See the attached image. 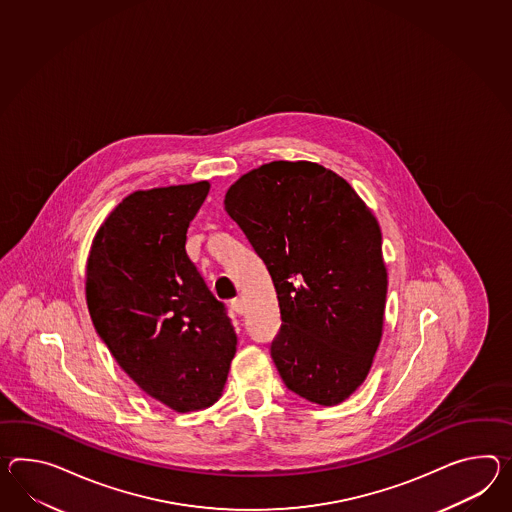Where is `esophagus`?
I'll return each mask as SVG.
<instances>
[{
  "label": "esophagus",
  "mask_w": 512,
  "mask_h": 512,
  "mask_svg": "<svg viewBox=\"0 0 512 512\" xmlns=\"http://www.w3.org/2000/svg\"><path fill=\"white\" fill-rule=\"evenodd\" d=\"M231 309L237 312V314H242V312L246 311L244 300H242V298H235V300H231Z\"/></svg>",
  "instance_id": "34e87169"
}]
</instances>
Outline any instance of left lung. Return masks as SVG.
<instances>
[{"label": "left lung", "instance_id": "1", "mask_svg": "<svg viewBox=\"0 0 512 512\" xmlns=\"http://www.w3.org/2000/svg\"><path fill=\"white\" fill-rule=\"evenodd\" d=\"M225 211L272 275L283 324L270 353L283 383L318 405L349 398L383 333L388 281L374 214L340 175L307 161L242 175Z\"/></svg>", "mask_w": 512, "mask_h": 512}]
</instances>
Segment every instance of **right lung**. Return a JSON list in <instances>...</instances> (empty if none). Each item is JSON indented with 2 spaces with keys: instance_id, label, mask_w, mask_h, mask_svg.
<instances>
[{
  "instance_id": "obj_1",
  "label": "right lung",
  "mask_w": 512,
  "mask_h": 512,
  "mask_svg": "<svg viewBox=\"0 0 512 512\" xmlns=\"http://www.w3.org/2000/svg\"><path fill=\"white\" fill-rule=\"evenodd\" d=\"M209 183L138 190L96 233L87 262L92 324L138 387L177 412L220 398L237 333L188 259V225Z\"/></svg>"
}]
</instances>
